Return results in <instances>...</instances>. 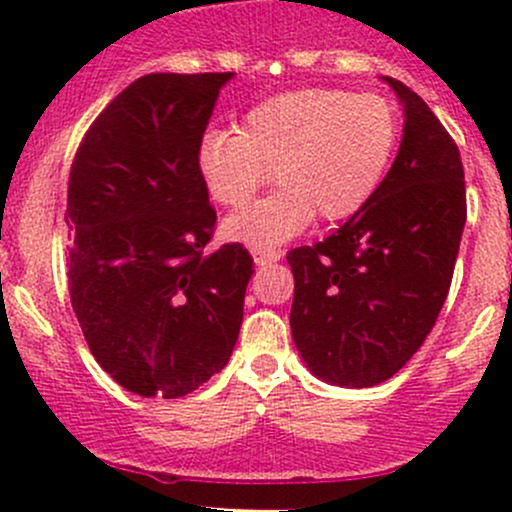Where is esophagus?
Wrapping results in <instances>:
<instances>
[{
	"label": "esophagus",
	"mask_w": 512,
	"mask_h": 512,
	"mask_svg": "<svg viewBox=\"0 0 512 512\" xmlns=\"http://www.w3.org/2000/svg\"><path fill=\"white\" fill-rule=\"evenodd\" d=\"M252 257H255V264L257 267H264V264H272V262H276L281 257V252H276V250H260V248H255L252 250Z\"/></svg>",
	"instance_id": "esophagus-1"
}]
</instances>
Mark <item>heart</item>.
Instances as JSON below:
<instances>
[{
	"label": "heart",
	"mask_w": 512,
	"mask_h": 512,
	"mask_svg": "<svg viewBox=\"0 0 512 512\" xmlns=\"http://www.w3.org/2000/svg\"><path fill=\"white\" fill-rule=\"evenodd\" d=\"M397 142V110L383 96L301 88L257 103L238 132H209L197 170L228 209L245 207L274 175L279 190L223 226L231 240L262 250L296 238L315 214L325 223L358 214L383 185Z\"/></svg>",
	"instance_id": "b5f03b06"
}]
</instances>
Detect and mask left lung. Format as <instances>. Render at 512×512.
<instances>
[{
    "label": "left lung",
    "mask_w": 512,
    "mask_h": 512,
    "mask_svg": "<svg viewBox=\"0 0 512 512\" xmlns=\"http://www.w3.org/2000/svg\"><path fill=\"white\" fill-rule=\"evenodd\" d=\"M387 84L404 105L399 154L373 199L337 233L291 250V332L327 383L373 387L424 344L448 298L467 192L460 149L424 98Z\"/></svg>",
    "instance_id": "left-lung-1"
}]
</instances>
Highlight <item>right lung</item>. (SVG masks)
I'll return each instance as SVG.
<instances>
[{
  "mask_svg": "<svg viewBox=\"0 0 512 512\" xmlns=\"http://www.w3.org/2000/svg\"><path fill=\"white\" fill-rule=\"evenodd\" d=\"M231 72L146 74L86 129L69 170L67 276L81 332L125 390L175 399L231 358L255 269L207 252L216 209L197 149Z\"/></svg>",
  "mask_w": 512,
  "mask_h": 512,
  "instance_id": "1",
  "label": "right lung"
}]
</instances>
